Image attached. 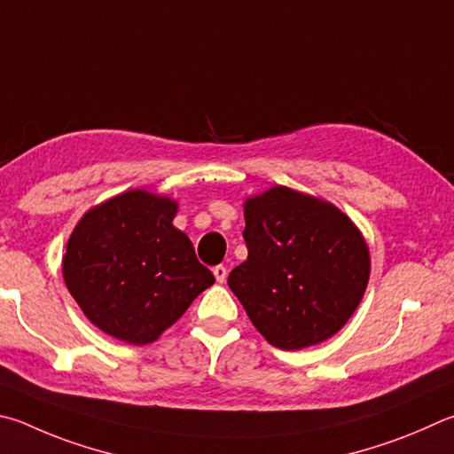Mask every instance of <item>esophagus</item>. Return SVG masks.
<instances>
[{
  "label": "esophagus",
  "instance_id": "1",
  "mask_svg": "<svg viewBox=\"0 0 454 454\" xmlns=\"http://www.w3.org/2000/svg\"><path fill=\"white\" fill-rule=\"evenodd\" d=\"M214 271V278H216L218 284H224L226 278H228V270L224 266H216L212 270Z\"/></svg>",
  "mask_w": 454,
  "mask_h": 454
}]
</instances>
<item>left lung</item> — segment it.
<instances>
[{"instance_id":"left-lung-1","label":"left lung","mask_w":454,"mask_h":454,"mask_svg":"<svg viewBox=\"0 0 454 454\" xmlns=\"http://www.w3.org/2000/svg\"><path fill=\"white\" fill-rule=\"evenodd\" d=\"M248 260L230 290L274 348L298 351L329 340L364 300L371 255L348 214L317 196L271 186L244 202Z\"/></svg>"}]
</instances>
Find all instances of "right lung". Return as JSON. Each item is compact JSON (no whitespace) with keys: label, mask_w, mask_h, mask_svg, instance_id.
I'll return each mask as SVG.
<instances>
[{"label":"right lung","mask_w":454,"mask_h":454,"mask_svg":"<svg viewBox=\"0 0 454 454\" xmlns=\"http://www.w3.org/2000/svg\"><path fill=\"white\" fill-rule=\"evenodd\" d=\"M176 212V200L135 188L93 206L73 228L63 279L103 333L153 343L214 284L191 238L172 224Z\"/></svg>","instance_id":"add662e5"}]
</instances>
